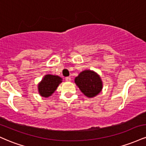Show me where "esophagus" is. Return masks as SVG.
<instances>
[{"label": "esophagus", "mask_w": 146, "mask_h": 146, "mask_svg": "<svg viewBox=\"0 0 146 146\" xmlns=\"http://www.w3.org/2000/svg\"><path fill=\"white\" fill-rule=\"evenodd\" d=\"M65 80H66V82H70L71 81V78H69V77H66V78H65Z\"/></svg>", "instance_id": "esophagus-1"}]
</instances>
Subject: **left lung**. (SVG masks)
<instances>
[{
  "label": "left lung",
  "mask_w": 146,
  "mask_h": 146,
  "mask_svg": "<svg viewBox=\"0 0 146 146\" xmlns=\"http://www.w3.org/2000/svg\"><path fill=\"white\" fill-rule=\"evenodd\" d=\"M75 82L80 90L88 98L96 96L102 89V82L100 76L89 70L80 73L75 78Z\"/></svg>",
  "instance_id": "8db88e82"
}]
</instances>
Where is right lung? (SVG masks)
<instances>
[{
	"label": "right lung",
	"instance_id": "1",
	"mask_svg": "<svg viewBox=\"0 0 146 146\" xmlns=\"http://www.w3.org/2000/svg\"><path fill=\"white\" fill-rule=\"evenodd\" d=\"M62 82V78L56 75H46L38 85V90L40 95L48 98L54 93L58 85Z\"/></svg>",
	"mask_w": 146,
	"mask_h": 146
}]
</instances>
